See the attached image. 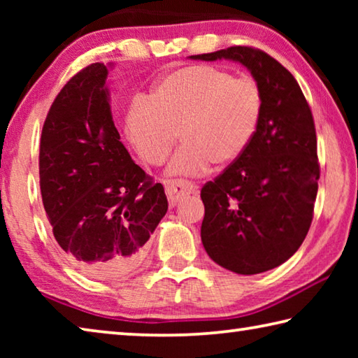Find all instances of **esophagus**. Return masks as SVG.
<instances>
[{
	"instance_id": "obj_1",
	"label": "esophagus",
	"mask_w": 358,
	"mask_h": 358,
	"mask_svg": "<svg viewBox=\"0 0 358 358\" xmlns=\"http://www.w3.org/2000/svg\"><path fill=\"white\" fill-rule=\"evenodd\" d=\"M197 191V186L189 183V181L185 180H175V181H167L166 183V194L169 199V203L175 207L178 203V201L186 194H192Z\"/></svg>"
}]
</instances>
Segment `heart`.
<instances>
[{
    "mask_svg": "<svg viewBox=\"0 0 358 358\" xmlns=\"http://www.w3.org/2000/svg\"><path fill=\"white\" fill-rule=\"evenodd\" d=\"M262 93L250 77H234L213 66H187L167 74L148 96L147 107L129 113L126 131L137 153L161 166L185 142L169 172L197 175L211 162L238 161L256 136Z\"/></svg>",
    "mask_w": 358,
    "mask_h": 358,
    "instance_id": "obj_1",
    "label": "heart"
}]
</instances>
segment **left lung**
<instances>
[{
  "label": "left lung",
  "mask_w": 358,
  "mask_h": 358,
  "mask_svg": "<svg viewBox=\"0 0 358 358\" xmlns=\"http://www.w3.org/2000/svg\"><path fill=\"white\" fill-rule=\"evenodd\" d=\"M240 63L262 93V117L245 155L202 187L201 237L211 260L238 275L286 262L313 221L317 196V141L311 108L294 76L251 47L192 55Z\"/></svg>",
  "instance_id": "left-lung-1"
}]
</instances>
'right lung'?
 Wrapping results in <instances>:
<instances>
[{
	"mask_svg": "<svg viewBox=\"0 0 358 358\" xmlns=\"http://www.w3.org/2000/svg\"><path fill=\"white\" fill-rule=\"evenodd\" d=\"M112 68L94 63L64 85L48 110L39 151L42 203L55 240L96 280L134 270L169 207L164 187L120 141L106 85Z\"/></svg>",
	"mask_w": 358,
	"mask_h": 358,
	"instance_id": "1",
	"label": "right lung"
}]
</instances>
